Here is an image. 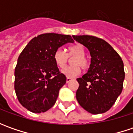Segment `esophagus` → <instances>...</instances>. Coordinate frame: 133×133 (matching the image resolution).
Returning <instances> with one entry per match:
<instances>
[{"instance_id": "34e87169", "label": "esophagus", "mask_w": 133, "mask_h": 133, "mask_svg": "<svg viewBox=\"0 0 133 133\" xmlns=\"http://www.w3.org/2000/svg\"><path fill=\"white\" fill-rule=\"evenodd\" d=\"M71 80H72V78H66V83H69Z\"/></svg>"}]
</instances>
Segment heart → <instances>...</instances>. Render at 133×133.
<instances>
[{"label": "heart", "mask_w": 133, "mask_h": 133, "mask_svg": "<svg viewBox=\"0 0 133 133\" xmlns=\"http://www.w3.org/2000/svg\"><path fill=\"white\" fill-rule=\"evenodd\" d=\"M69 53L67 54L63 49H57L53 55L54 61L57 66L60 69H63L67 62L69 57L75 56L76 58L74 60L73 67H68L62 70V73L67 78H73L78 75L81 72V66L82 69H87L89 66V62L86 58V49L84 45L81 44H75L69 46Z\"/></svg>", "instance_id": "1"}]
</instances>
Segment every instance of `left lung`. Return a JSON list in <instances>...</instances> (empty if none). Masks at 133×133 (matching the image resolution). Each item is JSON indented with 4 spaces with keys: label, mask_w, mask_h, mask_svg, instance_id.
Listing matches in <instances>:
<instances>
[{
    "label": "left lung",
    "mask_w": 133,
    "mask_h": 133,
    "mask_svg": "<svg viewBox=\"0 0 133 133\" xmlns=\"http://www.w3.org/2000/svg\"><path fill=\"white\" fill-rule=\"evenodd\" d=\"M89 49L91 64L87 73L77 78L76 98L92 114L108 111L122 92L125 77L120 55L107 41L90 35H72Z\"/></svg>",
    "instance_id": "1"
}]
</instances>
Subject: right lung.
I'll use <instances>...</instances> for the list:
<instances>
[{
  "mask_svg": "<svg viewBox=\"0 0 133 133\" xmlns=\"http://www.w3.org/2000/svg\"><path fill=\"white\" fill-rule=\"evenodd\" d=\"M73 42L68 35L45 33L35 37L23 49L15 69V90L23 107L40 113L53 107L66 81L54 61V53Z\"/></svg>",
  "mask_w": 133,
  "mask_h": 133,
  "instance_id": "right-lung-1",
  "label": "right lung"
}]
</instances>
